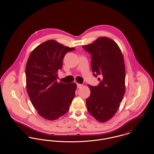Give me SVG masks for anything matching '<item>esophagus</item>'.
Listing matches in <instances>:
<instances>
[{"mask_svg":"<svg viewBox=\"0 0 154 154\" xmlns=\"http://www.w3.org/2000/svg\"><path fill=\"white\" fill-rule=\"evenodd\" d=\"M77 88H81L82 86H83V84H79L77 83Z\"/></svg>","mask_w":154,"mask_h":154,"instance_id":"34e87169","label":"esophagus"}]
</instances>
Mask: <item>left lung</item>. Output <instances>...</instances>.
Segmentation results:
<instances>
[{"label":"left lung","instance_id":"1","mask_svg":"<svg viewBox=\"0 0 154 154\" xmlns=\"http://www.w3.org/2000/svg\"><path fill=\"white\" fill-rule=\"evenodd\" d=\"M91 54V69L100 83L88 85L90 95L86 100L89 113L100 122L111 119L116 113L125 94V68L118 45L112 39L100 37L93 43L83 46Z\"/></svg>","mask_w":154,"mask_h":154}]
</instances>
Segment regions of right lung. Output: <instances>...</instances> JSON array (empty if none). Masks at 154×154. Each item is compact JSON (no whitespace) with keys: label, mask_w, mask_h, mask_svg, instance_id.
<instances>
[{"label":"right lung","mask_w":154,"mask_h":154,"mask_svg":"<svg viewBox=\"0 0 154 154\" xmlns=\"http://www.w3.org/2000/svg\"><path fill=\"white\" fill-rule=\"evenodd\" d=\"M75 50L50 40L32 51L26 66V89L37 113L48 120H55L67 113L77 85L56 80L57 72L68 51Z\"/></svg>","instance_id":"add662e5"}]
</instances>
